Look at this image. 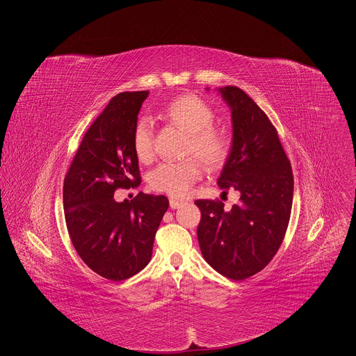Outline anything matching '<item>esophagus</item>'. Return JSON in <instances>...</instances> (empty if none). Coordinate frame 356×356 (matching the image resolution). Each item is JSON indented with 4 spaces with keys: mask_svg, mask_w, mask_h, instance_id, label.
Instances as JSON below:
<instances>
[{
    "mask_svg": "<svg viewBox=\"0 0 356 356\" xmlns=\"http://www.w3.org/2000/svg\"><path fill=\"white\" fill-rule=\"evenodd\" d=\"M169 205H170L172 209H177V208H180L181 205H184V202H183V201H179V200L170 198V200H169Z\"/></svg>",
    "mask_w": 356,
    "mask_h": 356,
    "instance_id": "1",
    "label": "esophagus"
}]
</instances>
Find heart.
<instances>
[{
    "mask_svg": "<svg viewBox=\"0 0 356 356\" xmlns=\"http://www.w3.org/2000/svg\"><path fill=\"white\" fill-rule=\"evenodd\" d=\"M163 116L187 133V155H195L209 169H219L226 163L233 138L226 129L213 126L215 113L207 101L195 94L180 95L166 105ZM131 143L138 161H151L154 155L152 129L145 118L136 122ZM197 160L188 156L177 162L159 163L148 175L149 187L170 197H186L202 176V165Z\"/></svg>",
    "mask_w": 356,
    "mask_h": 356,
    "instance_id": "heart-1",
    "label": "heart"
}]
</instances>
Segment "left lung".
I'll return each mask as SVG.
<instances>
[{"label": "left lung", "mask_w": 356, "mask_h": 356, "mask_svg": "<svg viewBox=\"0 0 356 356\" xmlns=\"http://www.w3.org/2000/svg\"><path fill=\"white\" fill-rule=\"evenodd\" d=\"M219 92L232 109L233 145L218 184L223 193L236 190L241 197L230 211L219 200H197V236L204 259L238 282L261 272L280 248L291 215L294 177L266 113L236 86Z\"/></svg>", "instance_id": "obj_1"}]
</instances>
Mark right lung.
I'll return each instance as SVG.
<instances>
[{
	"mask_svg": "<svg viewBox=\"0 0 356 356\" xmlns=\"http://www.w3.org/2000/svg\"><path fill=\"white\" fill-rule=\"evenodd\" d=\"M148 91L115 95L86 131L63 180L65 220L72 244L97 275L122 282L143 270L169 201L138 193L116 202L118 188L141 183L131 134Z\"/></svg>",
	"mask_w": 356,
	"mask_h": 356,
	"instance_id": "1",
	"label": "right lung"
}]
</instances>
